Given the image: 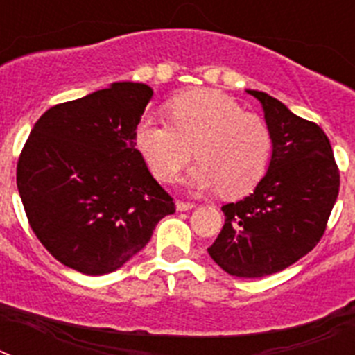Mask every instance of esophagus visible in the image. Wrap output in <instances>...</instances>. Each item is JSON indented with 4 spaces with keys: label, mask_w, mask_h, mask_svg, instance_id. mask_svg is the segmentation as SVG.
<instances>
[{
    "label": "esophagus",
    "mask_w": 355,
    "mask_h": 355,
    "mask_svg": "<svg viewBox=\"0 0 355 355\" xmlns=\"http://www.w3.org/2000/svg\"><path fill=\"white\" fill-rule=\"evenodd\" d=\"M193 208H196L193 202H184V200H178V202H175V209H178V211H190V209Z\"/></svg>",
    "instance_id": "esophagus-1"
}]
</instances>
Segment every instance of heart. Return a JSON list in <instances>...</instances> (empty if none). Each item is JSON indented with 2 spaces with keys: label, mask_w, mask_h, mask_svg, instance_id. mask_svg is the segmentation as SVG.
I'll return each instance as SVG.
<instances>
[{
  "label": "heart",
  "mask_w": 355,
  "mask_h": 355,
  "mask_svg": "<svg viewBox=\"0 0 355 355\" xmlns=\"http://www.w3.org/2000/svg\"><path fill=\"white\" fill-rule=\"evenodd\" d=\"M171 121L144 117L135 131L137 147L162 181H174L190 159H199L187 184L240 197L265 175L272 153L266 122L243 112L233 97L218 90H193L168 105Z\"/></svg>",
  "instance_id": "heart-1"
}]
</instances>
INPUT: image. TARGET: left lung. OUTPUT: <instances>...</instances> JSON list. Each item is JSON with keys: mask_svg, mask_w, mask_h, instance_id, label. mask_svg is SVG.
Segmentation results:
<instances>
[{"mask_svg": "<svg viewBox=\"0 0 355 355\" xmlns=\"http://www.w3.org/2000/svg\"><path fill=\"white\" fill-rule=\"evenodd\" d=\"M247 92L261 103L272 158L250 196L222 206L224 227L208 252L229 275L256 279L315 249L340 192V172L322 128L268 94Z\"/></svg>", "mask_w": 355, "mask_h": 355, "instance_id": "left-lung-1", "label": "left lung"}]
</instances>
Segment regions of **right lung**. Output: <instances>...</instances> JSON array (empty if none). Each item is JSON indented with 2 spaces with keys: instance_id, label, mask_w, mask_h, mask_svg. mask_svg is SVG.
<instances>
[{
  "instance_id": "right-lung-1",
  "label": "right lung",
  "mask_w": 355,
  "mask_h": 355,
  "mask_svg": "<svg viewBox=\"0 0 355 355\" xmlns=\"http://www.w3.org/2000/svg\"><path fill=\"white\" fill-rule=\"evenodd\" d=\"M153 89L115 81L49 108L17 163V190L33 233L62 265L87 275L121 268L175 211L150 175L135 131Z\"/></svg>"
}]
</instances>
